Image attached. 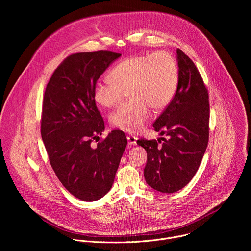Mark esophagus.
<instances>
[{"label":"esophagus","instance_id":"1","mask_svg":"<svg viewBox=\"0 0 251 251\" xmlns=\"http://www.w3.org/2000/svg\"><path fill=\"white\" fill-rule=\"evenodd\" d=\"M127 140H128V144H129L130 146H134V145L137 144L138 138L135 137V136H133V135H128V136H127Z\"/></svg>","mask_w":251,"mask_h":251}]
</instances>
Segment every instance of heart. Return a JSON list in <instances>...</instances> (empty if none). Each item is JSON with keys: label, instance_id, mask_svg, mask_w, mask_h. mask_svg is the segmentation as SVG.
<instances>
[{"label": "heart", "instance_id": "b5f03b06", "mask_svg": "<svg viewBox=\"0 0 251 251\" xmlns=\"http://www.w3.org/2000/svg\"><path fill=\"white\" fill-rule=\"evenodd\" d=\"M110 78L97 81L94 101L104 108L120 103L126 92L130 100L113 111V127L134 133L144 127L150 109L160 110L172 101L177 87L178 71L174 57L165 51L135 55L117 63Z\"/></svg>", "mask_w": 251, "mask_h": 251}]
</instances>
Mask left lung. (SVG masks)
<instances>
[{"mask_svg":"<svg viewBox=\"0 0 251 251\" xmlns=\"http://www.w3.org/2000/svg\"><path fill=\"white\" fill-rule=\"evenodd\" d=\"M178 82L175 96L154 122L155 131L168 138L159 147L156 140L137 141L147 152L146 183L171 194L186 187L196 175L208 143L209 104L207 90L198 68L176 50Z\"/></svg>","mask_w":251,"mask_h":251,"instance_id":"1","label":"left lung"}]
</instances>
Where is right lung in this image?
<instances>
[{"label": "right lung", "instance_id": "1", "mask_svg": "<svg viewBox=\"0 0 251 251\" xmlns=\"http://www.w3.org/2000/svg\"><path fill=\"white\" fill-rule=\"evenodd\" d=\"M120 56L105 50L69 55L54 70L44 96L42 138L50 165L63 187L84 201L110 191L127 146L122 131H111L95 148L90 145L105 129L94 85Z\"/></svg>", "mask_w": 251, "mask_h": 251}]
</instances>
